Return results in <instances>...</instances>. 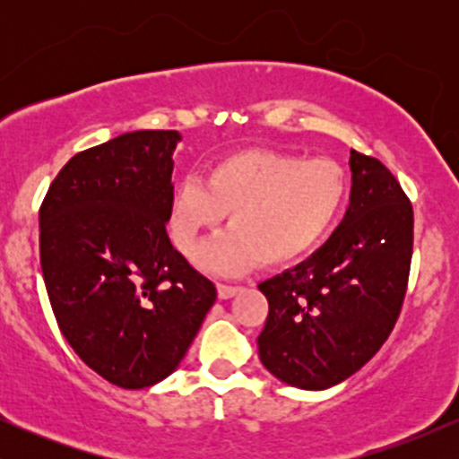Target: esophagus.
<instances>
[{"mask_svg": "<svg viewBox=\"0 0 459 459\" xmlns=\"http://www.w3.org/2000/svg\"><path fill=\"white\" fill-rule=\"evenodd\" d=\"M241 287H237V284H224V282H218V296L220 299H229L233 298L237 291H239Z\"/></svg>", "mask_w": 459, "mask_h": 459, "instance_id": "esophagus-1", "label": "esophagus"}]
</instances>
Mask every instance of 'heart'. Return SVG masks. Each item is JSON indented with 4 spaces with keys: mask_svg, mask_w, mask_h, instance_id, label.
<instances>
[{
    "mask_svg": "<svg viewBox=\"0 0 459 459\" xmlns=\"http://www.w3.org/2000/svg\"><path fill=\"white\" fill-rule=\"evenodd\" d=\"M347 196L350 177L330 157L237 151L209 166L207 181L187 177L181 183L172 204V239L181 252H192L230 213L233 229L200 252V265L226 273L259 261L284 265L328 237Z\"/></svg>",
    "mask_w": 459,
    "mask_h": 459,
    "instance_id": "obj_1",
    "label": "heart"
}]
</instances>
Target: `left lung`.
I'll list each match as a JSON object with an SVG mask.
<instances>
[{
	"mask_svg": "<svg viewBox=\"0 0 459 459\" xmlns=\"http://www.w3.org/2000/svg\"><path fill=\"white\" fill-rule=\"evenodd\" d=\"M351 198L328 244L261 282L270 302L259 358L278 380L319 391L367 365L388 339L408 289L414 212L393 172L351 151Z\"/></svg>",
	"mask_w": 459,
	"mask_h": 459,
	"instance_id": "8db88e82",
	"label": "left lung"
}]
</instances>
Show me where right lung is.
I'll return each instance as SVG.
<instances>
[{
	"label": "right lung",
	"mask_w": 459,
	"mask_h": 459,
	"mask_svg": "<svg viewBox=\"0 0 459 459\" xmlns=\"http://www.w3.org/2000/svg\"><path fill=\"white\" fill-rule=\"evenodd\" d=\"M177 140V131H131L77 152L40 204V267L57 325L120 388L170 376L218 298L166 230Z\"/></svg>",
	"instance_id": "right-lung-1"
}]
</instances>
